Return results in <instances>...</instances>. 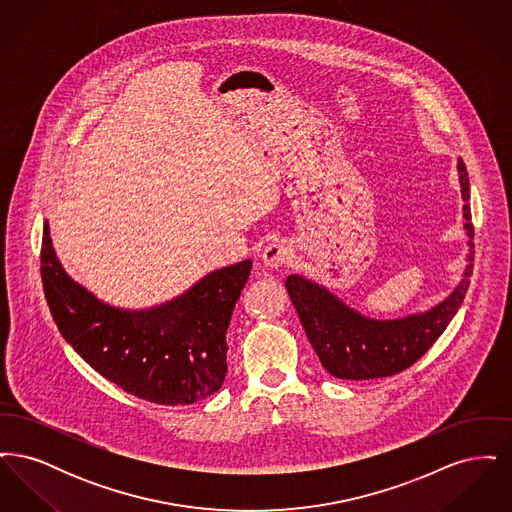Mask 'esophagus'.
<instances>
[{"label": "esophagus", "mask_w": 512, "mask_h": 512, "mask_svg": "<svg viewBox=\"0 0 512 512\" xmlns=\"http://www.w3.org/2000/svg\"><path fill=\"white\" fill-rule=\"evenodd\" d=\"M293 257L292 245L284 240H274L272 244H268L263 251V263L268 268H280L286 263H290Z\"/></svg>", "instance_id": "34e87169"}]
</instances>
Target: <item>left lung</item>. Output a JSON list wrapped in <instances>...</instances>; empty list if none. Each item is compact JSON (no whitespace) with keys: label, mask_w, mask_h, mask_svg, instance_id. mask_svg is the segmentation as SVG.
Wrapping results in <instances>:
<instances>
[{"label":"left lung","mask_w":512,"mask_h":512,"mask_svg":"<svg viewBox=\"0 0 512 512\" xmlns=\"http://www.w3.org/2000/svg\"><path fill=\"white\" fill-rule=\"evenodd\" d=\"M459 178L464 199V230L468 234V265L461 284L434 309L397 318L374 320L359 315L341 303L336 295L297 274L288 276L286 288L305 334L317 351L322 366L341 380H374L399 374L414 365L443 334L457 315L468 292L474 267V226L470 215V184L463 159Z\"/></svg>","instance_id":"left-lung-1"}]
</instances>
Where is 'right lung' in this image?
<instances>
[{
	"instance_id": "1",
	"label": "right lung",
	"mask_w": 512,
	"mask_h": 512,
	"mask_svg": "<svg viewBox=\"0 0 512 512\" xmlns=\"http://www.w3.org/2000/svg\"><path fill=\"white\" fill-rule=\"evenodd\" d=\"M251 267L245 259L220 268L169 303L130 313L69 278L44 224L42 284L61 336L103 378L157 405H190L220 390L226 330Z\"/></svg>"
}]
</instances>
